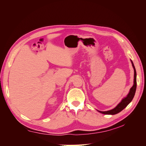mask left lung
<instances>
[{
	"label": "left lung",
	"instance_id": "8db88e82",
	"mask_svg": "<svg viewBox=\"0 0 146 146\" xmlns=\"http://www.w3.org/2000/svg\"><path fill=\"white\" fill-rule=\"evenodd\" d=\"M131 62L132 64V66H133V68L134 69V81H133V85L130 88L129 94H127V96L125 97V98H124L121 100V102L119 103L114 108L111 110H109V111H101L98 110L99 112L104 114H111V115L117 114L119 112H121L122 110L124 109L131 102V101L133 100L134 96L135 94L136 89V69H135L133 61L131 60Z\"/></svg>",
	"mask_w": 146,
	"mask_h": 146
}]
</instances>
